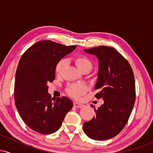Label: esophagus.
I'll list each match as a JSON object with an SVG mask.
<instances>
[{
	"mask_svg": "<svg viewBox=\"0 0 153 153\" xmlns=\"http://www.w3.org/2000/svg\"><path fill=\"white\" fill-rule=\"evenodd\" d=\"M74 106L76 107V108H82V107L83 106V104H82V103H78V102H75Z\"/></svg>",
	"mask_w": 153,
	"mask_h": 153,
	"instance_id": "34e87169",
	"label": "esophagus"
}]
</instances>
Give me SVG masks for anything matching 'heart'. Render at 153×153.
<instances>
[{
  "label": "heart",
  "instance_id": "heart-1",
  "mask_svg": "<svg viewBox=\"0 0 153 153\" xmlns=\"http://www.w3.org/2000/svg\"><path fill=\"white\" fill-rule=\"evenodd\" d=\"M75 65L78 67V68L82 72H88L91 71L93 67L92 61L87 56L83 54H79L75 56L73 58ZM67 65V62L65 59H61L57 62L54 68L56 75L59 76L62 74L63 70L65 69ZM87 86L83 83H72L68 85L66 88V92L71 97L78 98L80 97L82 95H83L86 92Z\"/></svg>",
  "mask_w": 153,
  "mask_h": 153
}]
</instances>
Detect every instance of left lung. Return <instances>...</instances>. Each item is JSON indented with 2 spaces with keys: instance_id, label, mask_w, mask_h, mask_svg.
<instances>
[{
  "instance_id": "1",
  "label": "left lung",
  "mask_w": 153,
  "mask_h": 153,
  "mask_svg": "<svg viewBox=\"0 0 153 153\" xmlns=\"http://www.w3.org/2000/svg\"><path fill=\"white\" fill-rule=\"evenodd\" d=\"M85 51L99 60L95 86L99 92L95 97L104 103L95 108L96 116L84 122L82 128L93 140H108L124 129L131 115L136 99L134 73L129 62L113 47L99 46Z\"/></svg>"
}]
</instances>
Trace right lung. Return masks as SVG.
Segmentation results:
<instances>
[{
	"label": "right lung",
	"mask_w": 153,
	"mask_h": 153,
	"mask_svg": "<svg viewBox=\"0 0 153 153\" xmlns=\"http://www.w3.org/2000/svg\"><path fill=\"white\" fill-rule=\"evenodd\" d=\"M75 47L43 40L31 46L21 57L16 73L15 104L24 123L36 132H55L73 108L67 97L52 98L47 82L54 80L57 62Z\"/></svg>",
	"instance_id": "add662e5"
}]
</instances>
